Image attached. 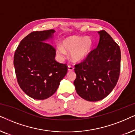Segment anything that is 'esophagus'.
<instances>
[{"label": "esophagus", "mask_w": 135, "mask_h": 135, "mask_svg": "<svg viewBox=\"0 0 135 135\" xmlns=\"http://www.w3.org/2000/svg\"><path fill=\"white\" fill-rule=\"evenodd\" d=\"M73 70H74V68H73L72 66H70V65L68 66V71H73Z\"/></svg>", "instance_id": "1"}]
</instances>
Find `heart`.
Listing matches in <instances>:
<instances>
[{"mask_svg":"<svg viewBox=\"0 0 135 135\" xmlns=\"http://www.w3.org/2000/svg\"><path fill=\"white\" fill-rule=\"evenodd\" d=\"M92 44L90 37L72 36L63 41L62 46H57L56 53L59 58L63 59L66 55V52H70L71 60L74 62H80L88 54Z\"/></svg>","mask_w":135,"mask_h":135,"instance_id":"1","label":"heart"}]
</instances>
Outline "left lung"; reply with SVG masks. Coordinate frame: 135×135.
Masks as SVG:
<instances>
[{
  "label": "left lung",
  "mask_w": 135,
  "mask_h": 135,
  "mask_svg": "<svg viewBox=\"0 0 135 135\" xmlns=\"http://www.w3.org/2000/svg\"><path fill=\"white\" fill-rule=\"evenodd\" d=\"M99 41L96 49L83 62L75 65V89L88 101L103 99L112 92L118 81L121 52L118 44L106 31H98Z\"/></svg>",
  "instance_id": "1"
}]
</instances>
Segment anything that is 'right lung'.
I'll use <instances>...</instances> for the list:
<instances>
[{"instance_id": "add662e5", "label": "right lung", "mask_w": 135, "mask_h": 135, "mask_svg": "<svg viewBox=\"0 0 135 135\" xmlns=\"http://www.w3.org/2000/svg\"><path fill=\"white\" fill-rule=\"evenodd\" d=\"M55 31L32 32L21 40L14 55L18 83L35 99H46L52 96L67 73L66 65L55 60V50L46 42L52 39Z\"/></svg>"}]
</instances>
